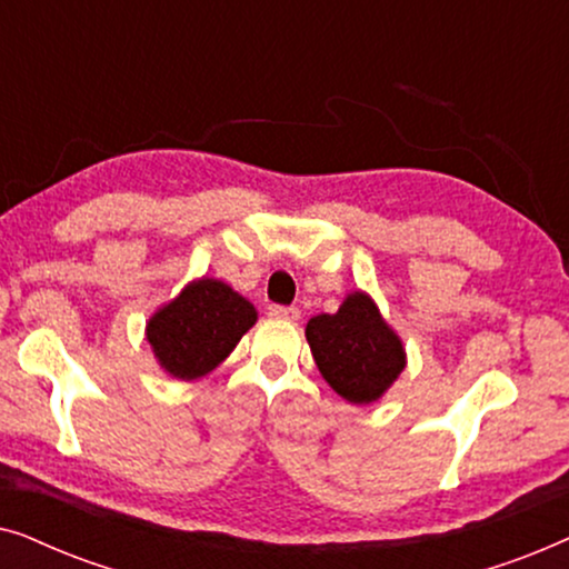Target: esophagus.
Segmentation results:
<instances>
[{
    "label": "esophagus",
    "mask_w": 569,
    "mask_h": 569,
    "mask_svg": "<svg viewBox=\"0 0 569 569\" xmlns=\"http://www.w3.org/2000/svg\"><path fill=\"white\" fill-rule=\"evenodd\" d=\"M269 316L274 318H284V321H300V308L295 306H271Z\"/></svg>",
    "instance_id": "34e87169"
}]
</instances>
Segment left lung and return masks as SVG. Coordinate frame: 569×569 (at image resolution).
I'll return each mask as SVG.
<instances>
[{
	"instance_id": "left-lung-1",
	"label": "left lung",
	"mask_w": 569,
	"mask_h": 569,
	"mask_svg": "<svg viewBox=\"0 0 569 569\" xmlns=\"http://www.w3.org/2000/svg\"><path fill=\"white\" fill-rule=\"evenodd\" d=\"M306 339L326 383L349 403H372L407 368V349L368 292L355 290L337 313L310 318Z\"/></svg>"
}]
</instances>
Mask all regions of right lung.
I'll list each match as a JSON object with an SVG mask.
<instances>
[{
	"label": "right lung",
	"mask_w": 569,
	"mask_h": 569,
	"mask_svg": "<svg viewBox=\"0 0 569 569\" xmlns=\"http://www.w3.org/2000/svg\"><path fill=\"white\" fill-rule=\"evenodd\" d=\"M253 302L214 277H199L147 321L154 360L170 378L197 380L228 357L256 323Z\"/></svg>",
	"instance_id": "1"
}]
</instances>
